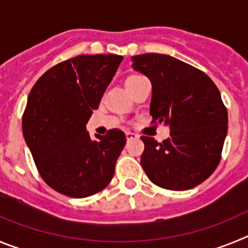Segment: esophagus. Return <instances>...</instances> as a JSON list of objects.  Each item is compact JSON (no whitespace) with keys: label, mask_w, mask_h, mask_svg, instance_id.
<instances>
[{"label":"esophagus","mask_w":248,"mask_h":248,"mask_svg":"<svg viewBox=\"0 0 248 248\" xmlns=\"http://www.w3.org/2000/svg\"><path fill=\"white\" fill-rule=\"evenodd\" d=\"M125 137H126V140H133V139H138V134H135V133H131V131H126L125 133Z\"/></svg>","instance_id":"esophagus-1"}]
</instances>
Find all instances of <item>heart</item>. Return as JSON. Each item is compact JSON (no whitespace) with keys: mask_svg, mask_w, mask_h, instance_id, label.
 <instances>
[{"mask_svg":"<svg viewBox=\"0 0 248 248\" xmlns=\"http://www.w3.org/2000/svg\"><path fill=\"white\" fill-rule=\"evenodd\" d=\"M138 77H141V76H138V74H133V76H129L128 78H126L125 83L128 82V80H131V79H135V78H138Z\"/></svg>","mask_w":248,"mask_h":248,"instance_id":"heart-1","label":"heart"}]
</instances>
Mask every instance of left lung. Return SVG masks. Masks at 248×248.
Returning <instances> with one entry per match:
<instances>
[{
	"label": "left lung",
	"instance_id": "1",
	"mask_svg": "<svg viewBox=\"0 0 248 248\" xmlns=\"http://www.w3.org/2000/svg\"><path fill=\"white\" fill-rule=\"evenodd\" d=\"M131 65L153 85L151 123L170 125L163 143L141 137L144 171L163 189H192L221 160L229 117L218 88L202 71L166 54L134 56Z\"/></svg>",
	"mask_w": 248,
	"mask_h": 248
}]
</instances>
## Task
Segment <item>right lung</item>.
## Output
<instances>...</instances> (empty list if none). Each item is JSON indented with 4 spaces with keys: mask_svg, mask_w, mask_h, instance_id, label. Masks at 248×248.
Segmentation results:
<instances>
[{
    "mask_svg": "<svg viewBox=\"0 0 248 248\" xmlns=\"http://www.w3.org/2000/svg\"><path fill=\"white\" fill-rule=\"evenodd\" d=\"M122 56H78L58 63L31 89L22 131L39 175L71 198H88L113 179L126 143L120 129L92 139L87 123L98 109Z\"/></svg>",
    "mask_w": 248,
    "mask_h": 248,
    "instance_id": "right-lung-1",
    "label": "right lung"
}]
</instances>
